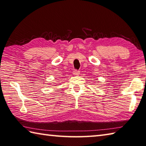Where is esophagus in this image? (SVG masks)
Listing matches in <instances>:
<instances>
[{
    "label": "esophagus",
    "mask_w": 146,
    "mask_h": 146,
    "mask_svg": "<svg viewBox=\"0 0 146 146\" xmlns=\"http://www.w3.org/2000/svg\"><path fill=\"white\" fill-rule=\"evenodd\" d=\"M73 73V75H75V76H78V75H79V74H80V71H77V70H74Z\"/></svg>",
    "instance_id": "esophagus-1"
}]
</instances>
